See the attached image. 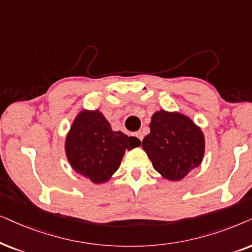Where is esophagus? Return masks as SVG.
I'll return each mask as SVG.
<instances>
[{
    "mask_svg": "<svg viewBox=\"0 0 252 252\" xmlns=\"http://www.w3.org/2000/svg\"><path fill=\"white\" fill-rule=\"evenodd\" d=\"M135 136L140 140V142H142V140H143V133L142 132L137 131V132H135Z\"/></svg>",
    "mask_w": 252,
    "mask_h": 252,
    "instance_id": "esophagus-1",
    "label": "esophagus"
}]
</instances>
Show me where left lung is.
I'll return each instance as SVG.
<instances>
[{
    "label": "left lung",
    "instance_id": "left-lung-1",
    "mask_svg": "<svg viewBox=\"0 0 252 252\" xmlns=\"http://www.w3.org/2000/svg\"><path fill=\"white\" fill-rule=\"evenodd\" d=\"M150 129L142 147L162 177L180 181L202 163L205 138L199 126L188 116L158 110L151 119Z\"/></svg>",
    "mask_w": 252,
    "mask_h": 252
}]
</instances>
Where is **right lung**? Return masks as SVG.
Segmentation results:
<instances>
[{
	"label": "right lung",
	"instance_id": "1",
	"mask_svg": "<svg viewBox=\"0 0 252 252\" xmlns=\"http://www.w3.org/2000/svg\"><path fill=\"white\" fill-rule=\"evenodd\" d=\"M139 145L136 137L112 130L101 112L83 109L66 135L65 154L76 173L100 184L119 169L126 150Z\"/></svg>",
	"mask_w": 252,
	"mask_h": 252
}]
</instances>
